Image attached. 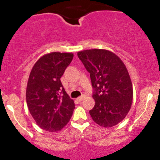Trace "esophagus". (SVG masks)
I'll list each match as a JSON object with an SVG mask.
<instances>
[{"label":"esophagus","instance_id":"obj_1","mask_svg":"<svg viewBox=\"0 0 160 160\" xmlns=\"http://www.w3.org/2000/svg\"><path fill=\"white\" fill-rule=\"evenodd\" d=\"M85 96H86L85 95H82L81 96H80V97H78V98H77V100H78L79 102H81V101H83L84 98H85Z\"/></svg>","mask_w":160,"mask_h":160}]
</instances>
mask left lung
Here are the masks:
<instances>
[{"instance_id": "obj_1", "label": "left lung", "mask_w": 160, "mask_h": 160, "mask_svg": "<svg viewBox=\"0 0 160 160\" xmlns=\"http://www.w3.org/2000/svg\"><path fill=\"white\" fill-rule=\"evenodd\" d=\"M78 58L90 75L95 106L89 111L92 120L102 127L111 128L122 122L133 100V87L124 62L106 49L79 52Z\"/></svg>"}]
</instances>
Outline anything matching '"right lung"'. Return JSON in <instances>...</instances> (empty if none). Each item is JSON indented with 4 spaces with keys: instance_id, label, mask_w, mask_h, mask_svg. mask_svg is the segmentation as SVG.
<instances>
[{
    "instance_id": "add662e5",
    "label": "right lung",
    "mask_w": 160,
    "mask_h": 160,
    "mask_svg": "<svg viewBox=\"0 0 160 160\" xmlns=\"http://www.w3.org/2000/svg\"><path fill=\"white\" fill-rule=\"evenodd\" d=\"M72 53L51 52L34 64L26 87V102L36 124L45 131H61L69 122L75 108L61 82L71 64Z\"/></svg>"
}]
</instances>
